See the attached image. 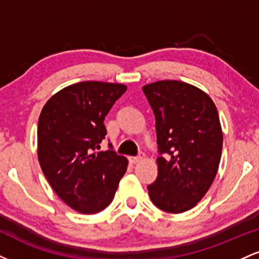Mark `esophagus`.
<instances>
[{
  "instance_id": "esophagus-1",
  "label": "esophagus",
  "mask_w": 259,
  "mask_h": 259,
  "mask_svg": "<svg viewBox=\"0 0 259 259\" xmlns=\"http://www.w3.org/2000/svg\"><path fill=\"white\" fill-rule=\"evenodd\" d=\"M145 158V154L144 153H140L139 156H135V157H130V162L132 163H138V162H140V160H142Z\"/></svg>"
}]
</instances>
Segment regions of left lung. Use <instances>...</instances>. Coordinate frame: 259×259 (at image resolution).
<instances>
[{
  "instance_id": "obj_1",
  "label": "left lung",
  "mask_w": 259,
  "mask_h": 259,
  "mask_svg": "<svg viewBox=\"0 0 259 259\" xmlns=\"http://www.w3.org/2000/svg\"><path fill=\"white\" fill-rule=\"evenodd\" d=\"M156 118L158 177L147 186L151 201L168 213L191 209L208 191L221 162L218 111L200 89L177 80L142 88Z\"/></svg>"
}]
</instances>
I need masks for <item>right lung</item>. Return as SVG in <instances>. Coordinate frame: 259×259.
Instances as JSON below:
<instances>
[{"label": "right lung", "mask_w": 259, "mask_h": 259, "mask_svg": "<svg viewBox=\"0 0 259 259\" xmlns=\"http://www.w3.org/2000/svg\"><path fill=\"white\" fill-rule=\"evenodd\" d=\"M125 85L82 81L47 101L37 125V156L45 177L61 200L76 212L94 214L111 203L127 160L99 151L105 120Z\"/></svg>", "instance_id": "right-lung-1"}]
</instances>
